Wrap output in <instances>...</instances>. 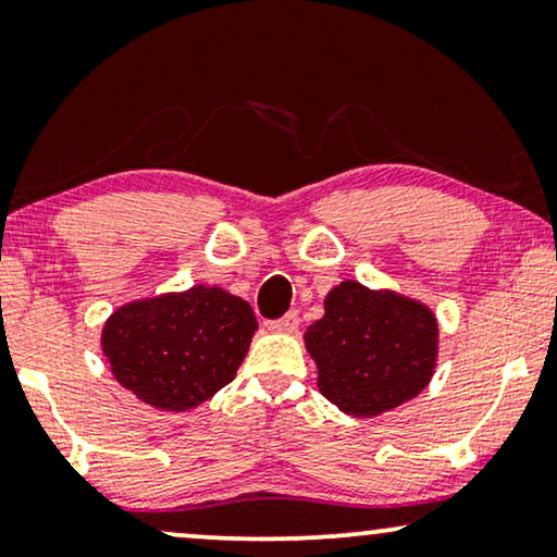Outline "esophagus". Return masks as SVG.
<instances>
[{"mask_svg":"<svg viewBox=\"0 0 557 557\" xmlns=\"http://www.w3.org/2000/svg\"><path fill=\"white\" fill-rule=\"evenodd\" d=\"M269 330L292 334L299 330V314H296V311H288V314H284L281 319H273V322H269Z\"/></svg>","mask_w":557,"mask_h":557,"instance_id":"34e87169","label":"esophagus"}]
</instances>
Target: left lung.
<instances>
[{"label":"left lung","instance_id":"left-lung-1","mask_svg":"<svg viewBox=\"0 0 557 557\" xmlns=\"http://www.w3.org/2000/svg\"><path fill=\"white\" fill-rule=\"evenodd\" d=\"M317 385L342 413L372 418L416 398L431 383L438 322L425 304L342 281L324 317L304 332Z\"/></svg>","mask_w":557,"mask_h":557}]
</instances>
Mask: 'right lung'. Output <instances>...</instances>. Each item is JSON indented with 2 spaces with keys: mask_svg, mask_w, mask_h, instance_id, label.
Instances as JSON below:
<instances>
[{
  "mask_svg": "<svg viewBox=\"0 0 557 557\" xmlns=\"http://www.w3.org/2000/svg\"><path fill=\"white\" fill-rule=\"evenodd\" d=\"M258 330L248 301L220 286L128 301L103 324L113 377L157 410L210 400L238 372Z\"/></svg>",
  "mask_w": 557,
  "mask_h": 557,
  "instance_id": "right-lung-1",
  "label": "right lung"
}]
</instances>
